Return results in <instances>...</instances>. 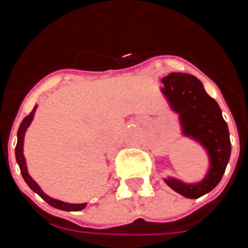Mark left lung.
Returning <instances> with one entry per match:
<instances>
[{
	"label": "left lung",
	"instance_id": "1",
	"mask_svg": "<svg viewBox=\"0 0 248 248\" xmlns=\"http://www.w3.org/2000/svg\"><path fill=\"white\" fill-rule=\"evenodd\" d=\"M161 83V93L171 110L179 114L183 135L198 141L209 156V169L202 180L189 184L168 176L164 181L177 194L198 199L214 190L226 170L231 155L229 126L216 100L206 93L196 77L170 73Z\"/></svg>",
	"mask_w": 248,
	"mask_h": 248
}]
</instances>
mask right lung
<instances>
[{
    "label": "right lung",
    "mask_w": 248,
    "mask_h": 248,
    "mask_svg": "<svg viewBox=\"0 0 248 248\" xmlns=\"http://www.w3.org/2000/svg\"><path fill=\"white\" fill-rule=\"evenodd\" d=\"M36 109H37V105H34L33 110L31 111L30 115L25 118V119L22 120L21 125H19L18 131H17V145H16V160H17V164L19 166V170H21V174L22 177L25 179L26 184L30 186V189L32 191H34L36 194H38L48 205H50L52 207H56L58 210H63V211H80L83 210L87 206V202L84 203H69V202H64V201H61V200H57V199L50 198L48 196L47 194L42 191V189L39 187L38 184L31 177V175L28 174V170H27V164H26V159H25V155H23V143H25V134L26 131H27L28 126L31 125V123L33 120L34 118V113H36Z\"/></svg>",
    "instance_id": "obj_1"
}]
</instances>
